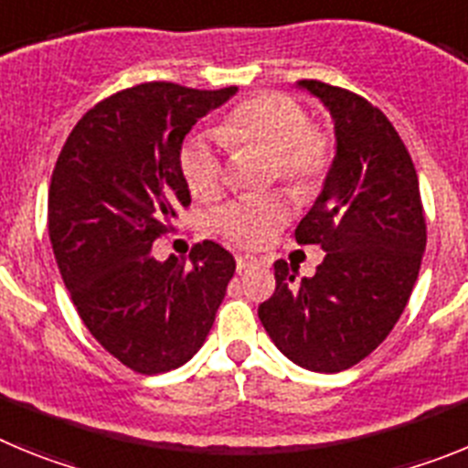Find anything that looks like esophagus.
Here are the masks:
<instances>
[{
  "instance_id": "esophagus-1",
  "label": "esophagus",
  "mask_w": 468,
  "mask_h": 468,
  "mask_svg": "<svg viewBox=\"0 0 468 468\" xmlns=\"http://www.w3.org/2000/svg\"><path fill=\"white\" fill-rule=\"evenodd\" d=\"M253 264H258V260H255L253 255H237V270H239V271L250 270Z\"/></svg>"
}]
</instances>
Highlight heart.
<instances>
[{
    "instance_id": "b5f03b06",
    "label": "heart",
    "mask_w": 468,
    "mask_h": 468,
    "mask_svg": "<svg viewBox=\"0 0 468 468\" xmlns=\"http://www.w3.org/2000/svg\"><path fill=\"white\" fill-rule=\"evenodd\" d=\"M214 133H197L180 150V171L189 192L215 198L222 192V143L229 147L260 144L274 152V173L295 192L316 187L333 164V140L324 128L312 126L307 110L283 93L248 98L227 114ZM288 220V206L281 197L234 198L215 213V229L231 243L260 248Z\"/></svg>"
}]
</instances>
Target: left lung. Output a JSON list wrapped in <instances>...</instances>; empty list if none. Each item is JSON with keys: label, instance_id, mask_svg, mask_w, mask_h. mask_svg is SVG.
Returning a JSON list of instances; mask_svg holds the SVG:
<instances>
[{"label": "left lung", "instance_id": "obj_1", "mask_svg": "<svg viewBox=\"0 0 468 468\" xmlns=\"http://www.w3.org/2000/svg\"><path fill=\"white\" fill-rule=\"evenodd\" d=\"M335 122V159L297 243L325 250L312 279L274 262L276 291L258 309L281 354L314 373H340L378 349L410 300L427 248V220L410 154L384 112L316 80Z\"/></svg>", "mask_w": 468, "mask_h": 468}]
</instances>
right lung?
<instances>
[{"instance_id": "obj_1", "label": "right lung", "mask_w": 468, "mask_h": 468, "mask_svg": "<svg viewBox=\"0 0 468 468\" xmlns=\"http://www.w3.org/2000/svg\"><path fill=\"white\" fill-rule=\"evenodd\" d=\"M171 81L123 89L65 140L48 187V237L81 321L140 375L176 370L201 349L237 262L215 241L189 262L152 255L192 197L180 150L194 123L237 93Z\"/></svg>"}]
</instances>
